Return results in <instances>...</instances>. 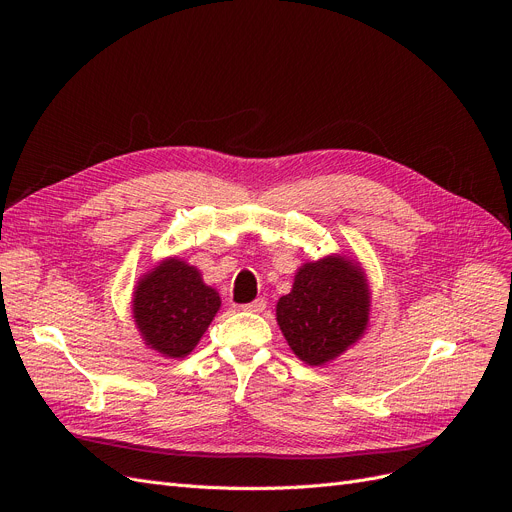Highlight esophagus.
I'll return each instance as SVG.
<instances>
[{
    "label": "esophagus",
    "instance_id": "obj_1",
    "mask_svg": "<svg viewBox=\"0 0 512 512\" xmlns=\"http://www.w3.org/2000/svg\"><path fill=\"white\" fill-rule=\"evenodd\" d=\"M265 307H267V301H265V299H255L253 303L242 305V309L251 311V313H261V311H265Z\"/></svg>",
    "mask_w": 512,
    "mask_h": 512
}]
</instances>
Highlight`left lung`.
<instances>
[{"label":"left lung","instance_id":"obj_1","mask_svg":"<svg viewBox=\"0 0 512 512\" xmlns=\"http://www.w3.org/2000/svg\"><path fill=\"white\" fill-rule=\"evenodd\" d=\"M369 303L361 265L328 255L301 265L292 290L276 305V319L294 355L307 365H324L365 334Z\"/></svg>","mask_w":512,"mask_h":512}]
</instances>
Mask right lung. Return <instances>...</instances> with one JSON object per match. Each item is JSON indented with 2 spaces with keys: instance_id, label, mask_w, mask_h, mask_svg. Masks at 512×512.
<instances>
[{
  "instance_id": "right-lung-1",
  "label": "right lung",
  "mask_w": 512,
  "mask_h": 512,
  "mask_svg": "<svg viewBox=\"0 0 512 512\" xmlns=\"http://www.w3.org/2000/svg\"><path fill=\"white\" fill-rule=\"evenodd\" d=\"M220 305V294L203 282L197 267L170 257L139 280L132 313L149 348L182 359L197 346Z\"/></svg>"
}]
</instances>
